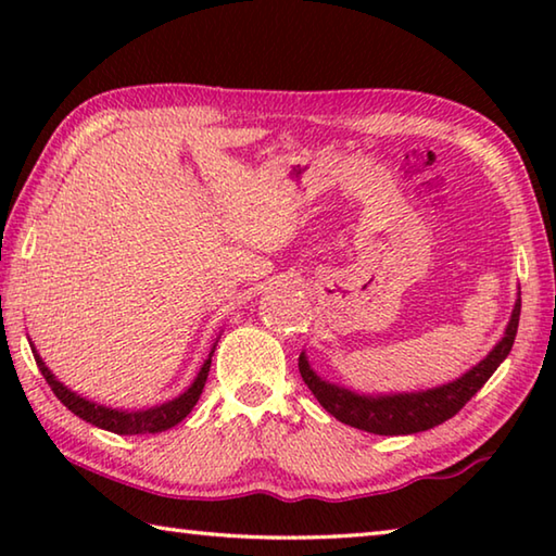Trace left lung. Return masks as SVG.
Listing matches in <instances>:
<instances>
[{"mask_svg":"<svg viewBox=\"0 0 556 556\" xmlns=\"http://www.w3.org/2000/svg\"><path fill=\"white\" fill-rule=\"evenodd\" d=\"M520 299L515 301L510 324L505 328V336L495 343L476 368H470L458 380L439 384L431 390L419 392H394V394H361L345 390L341 384H333L318 378L306 355H299V372L314 397L321 402V407L333 414L338 421L348 427L380 437H400V434H417V431L434 429L444 425L446 419L454 417L456 412L466 407V402L483 388L488 378L497 370L510 348L515 343L517 324H520Z\"/></svg>","mask_w":556,"mask_h":556,"instance_id":"obj_1","label":"left lung"}]
</instances>
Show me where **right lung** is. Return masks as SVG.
<instances>
[{
    "mask_svg": "<svg viewBox=\"0 0 556 556\" xmlns=\"http://www.w3.org/2000/svg\"><path fill=\"white\" fill-rule=\"evenodd\" d=\"M31 351L36 357V365H39V370L46 378V382L51 384L53 394L75 414V417L86 419V421H90V425H96L105 431H112V434H159V431L176 427L178 421L186 419V414L195 407V402H199L201 392L205 388V380H208L211 357H213L215 345L208 355V361L203 363V368L199 370V375H195L191 388H188L184 394H178V397L172 402H164V404H159V407L139 409V412H122V409L102 407V404H96L86 397H80V394L71 392L63 382L53 378V372L46 368V363L41 361V355L36 353V348H31Z\"/></svg>",
    "mask_w": 556,
    "mask_h": 556,
    "instance_id": "obj_1",
    "label": "right lung"
}]
</instances>
